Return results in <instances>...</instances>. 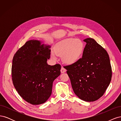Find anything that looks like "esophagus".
<instances>
[{
	"mask_svg": "<svg viewBox=\"0 0 121 121\" xmlns=\"http://www.w3.org/2000/svg\"><path fill=\"white\" fill-rule=\"evenodd\" d=\"M66 69H65L63 67H61V69H60V72L61 73H65V72H66Z\"/></svg>",
	"mask_w": 121,
	"mask_h": 121,
	"instance_id": "34e87169",
	"label": "esophagus"
}]
</instances>
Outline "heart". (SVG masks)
<instances>
[{"label": "heart", "mask_w": 121, "mask_h": 121, "mask_svg": "<svg viewBox=\"0 0 121 121\" xmlns=\"http://www.w3.org/2000/svg\"><path fill=\"white\" fill-rule=\"evenodd\" d=\"M84 50V44L81 40L69 38L62 40L54 46V52H52L53 58L57 56H62V60L65 64L72 65L81 58Z\"/></svg>", "instance_id": "obj_1"}]
</instances>
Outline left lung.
Listing matches in <instances>:
<instances>
[{"instance_id": "obj_1", "label": "left lung", "mask_w": 121, "mask_h": 121, "mask_svg": "<svg viewBox=\"0 0 121 121\" xmlns=\"http://www.w3.org/2000/svg\"><path fill=\"white\" fill-rule=\"evenodd\" d=\"M82 57L65 66L75 94L85 101H95L110 84L112 71L108 52L94 39L88 38Z\"/></svg>"}]
</instances>
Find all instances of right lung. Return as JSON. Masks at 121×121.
<instances>
[{
    "label": "right lung",
    "instance_id": "obj_1",
    "mask_svg": "<svg viewBox=\"0 0 121 121\" xmlns=\"http://www.w3.org/2000/svg\"><path fill=\"white\" fill-rule=\"evenodd\" d=\"M49 45L31 40L14 54L12 77L17 92L25 100L33 105L45 102L52 93L54 80L60 74V64L48 65Z\"/></svg>",
    "mask_w": 121,
    "mask_h": 121
}]
</instances>
